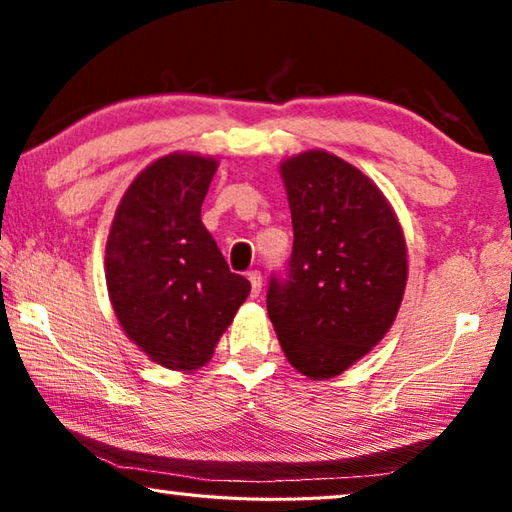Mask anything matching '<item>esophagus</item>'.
Wrapping results in <instances>:
<instances>
[{
  "label": "esophagus",
  "mask_w": 512,
  "mask_h": 512,
  "mask_svg": "<svg viewBox=\"0 0 512 512\" xmlns=\"http://www.w3.org/2000/svg\"><path fill=\"white\" fill-rule=\"evenodd\" d=\"M248 280H250V287H253V289H250V296L257 298L259 293H262V273L250 271L248 273Z\"/></svg>",
  "instance_id": "1"
}]
</instances>
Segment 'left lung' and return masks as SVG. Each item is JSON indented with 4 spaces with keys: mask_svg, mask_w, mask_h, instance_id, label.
Listing matches in <instances>:
<instances>
[{
    "mask_svg": "<svg viewBox=\"0 0 512 512\" xmlns=\"http://www.w3.org/2000/svg\"><path fill=\"white\" fill-rule=\"evenodd\" d=\"M293 250L271 275L268 318L291 366L341 375L384 339L406 287L400 223L372 180L325 151L282 164Z\"/></svg>",
    "mask_w": 512,
    "mask_h": 512,
    "instance_id": "8db88e82",
    "label": "left lung"
}]
</instances>
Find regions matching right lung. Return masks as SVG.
Wrapping results in <instances>:
<instances>
[{
  "instance_id": "1",
  "label": "right lung",
  "mask_w": 512,
  "mask_h": 512,
  "mask_svg": "<svg viewBox=\"0 0 512 512\" xmlns=\"http://www.w3.org/2000/svg\"><path fill=\"white\" fill-rule=\"evenodd\" d=\"M216 160L171 153L149 164L117 207L106 282L121 327L169 370H194L250 293L201 221Z\"/></svg>"
}]
</instances>
